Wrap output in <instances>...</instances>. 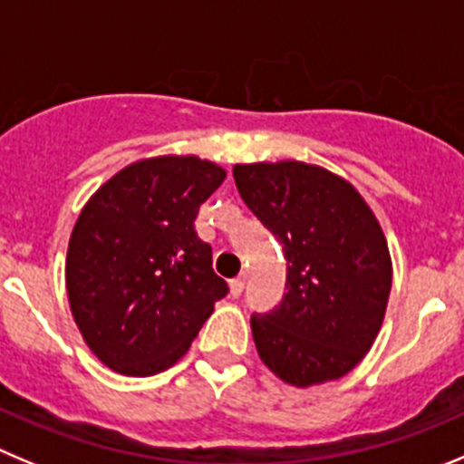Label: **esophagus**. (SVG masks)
<instances>
[{"mask_svg": "<svg viewBox=\"0 0 464 464\" xmlns=\"http://www.w3.org/2000/svg\"><path fill=\"white\" fill-rule=\"evenodd\" d=\"M244 285H246L244 277H235V280H229V295H232V298H239L241 291H244Z\"/></svg>", "mask_w": 464, "mask_h": 464, "instance_id": "esophagus-1", "label": "esophagus"}]
</instances>
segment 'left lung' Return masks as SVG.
Instances as JSON below:
<instances>
[{
    "label": "left lung",
    "mask_w": 464,
    "mask_h": 464,
    "mask_svg": "<svg viewBox=\"0 0 464 464\" xmlns=\"http://www.w3.org/2000/svg\"><path fill=\"white\" fill-rule=\"evenodd\" d=\"M248 209L285 246L286 294L253 314L262 362L294 387L346 376L381 333L392 257L376 214L348 179L305 161L237 163Z\"/></svg>",
    "instance_id": "left-lung-1"
}]
</instances>
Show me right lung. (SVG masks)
Here are the masks:
<instances>
[{"mask_svg":"<svg viewBox=\"0 0 464 464\" xmlns=\"http://www.w3.org/2000/svg\"><path fill=\"white\" fill-rule=\"evenodd\" d=\"M225 175L196 154H161L118 170L83 205L65 289L83 342L113 372L145 378L173 367L227 294L193 229Z\"/></svg>","mask_w":464,"mask_h":464,"instance_id":"obj_1","label":"right lung"}]
</instances>
